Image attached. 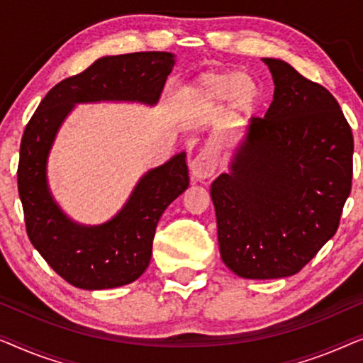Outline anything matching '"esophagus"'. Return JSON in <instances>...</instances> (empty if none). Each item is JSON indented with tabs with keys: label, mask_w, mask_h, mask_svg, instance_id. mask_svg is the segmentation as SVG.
I'll return each mask as SVG.
<instances>
[{
	"label": "esophagus",
	"mask_w": 363,
	"mask_h": 363,
	"mask_svg": "<svg viewBox=\"0 0 363 363\" xmlns=\"http://www.w3.org/2000/svg\"><path fill=\"white\" fill-rule=\"evenodd\" d=\"M217 164L218 161L216 151L212 147H206L191 162L192 176L196 179H207V177H211L217 171Z\"/></svg>",
	"instance_id": "34e87169"
}]
</instances>
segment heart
I'll use <instances>...</instances> for the list:
<instances>
[{"mask_svg": "<svg viewBox=\"0 0 363 363\" xmlns=\"http://www.w3.org/2000/svg\"><path fill=\"white\" fill-rule=\"evenodd\" d=\"M196 94L208 104H222L227 100L228 111L235 116H242L258 104L259 85L248 74H207L199 80Z\"/></svg>", "mask_w": 363, "mask_h": 363, "instance_id": "1", "label": "heart"}]
</instances>
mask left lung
<instances>
[{"instance_id": "8db88e82", "label": "left lung", "mask_w": 363, "mask_h": 363, "mask_svg": "<svg viewBox=\"0 0 363 363\" xmlns=\"http://www.w3.org/2000/svg\"><path fill=\"white\" fill-rule=\"evenodd\" d=\"M263 60L272 105L250 120L232 172L211 187L223 263L248 279L299 273L339 228L354 174V135L334 95Z\"/></svg>"}]
</instances>
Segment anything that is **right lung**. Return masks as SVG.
I'll use <instances>...</instances> for the list:
<instances>
[{
  "mask_svg": "<svg viewBox=\"0 0 363 363\" xmlns=\"http://www.w3.org/2000/svg\"><path fill=\"white\" fill-rule=\"evenodd\" d=\"M172 65V54L155 50L101 57L54 85L23 133L18 189L28 237L49 267L75 288H116L145 273L157 222L189 187V171L181 152L143 177L113 220L90 228L75 225L55 206L45 184V157L55 131L79 101L138 100L155 105Z\"/></svg>",
  "mask_w": 363,
  "mask_h": 363,
  "instance_id": "obj_1",
  "label": "right lung"
}]
</instances>
